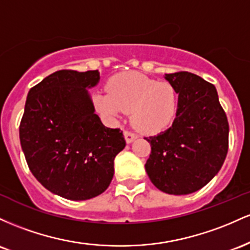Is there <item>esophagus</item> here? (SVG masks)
<instances>
[{
    "label": "esophagus",
    "instance_id": "1",
    "mask_svg": "<svg viewBox=\"0 0 250 250\" xmlns=\"http://www.w3.org/2000/svg\"><path fill=\"white\" fill-rule=\"evenodd\" d=\"M124 137H125V140H126V143H127V144H131V143H132L133 140L137 138L136 134L132 133V132H130V131H125Z\"/></svg>",
    "mask_w": 250,
    "mask_h": 250
}]
</instances>
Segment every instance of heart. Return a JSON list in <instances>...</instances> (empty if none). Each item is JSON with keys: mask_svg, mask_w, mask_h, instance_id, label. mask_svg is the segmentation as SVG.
I'll use <instances>...</instances> for the list:
<instances>
[{"mask_svg": "<svg viewBox=\"0 0 250 250\" xmlns=\"http://www.w3.org/2000/svg\"><path fill=\"white\" fill-rule=\"evenodd\" d=\"M108 94H93L95 110L116 120L131 112V124L144 134H157L169 128L178 110V92L167 81L157 83L138 72L120 73L110 80Z\"/></svg>", "mask_w": 250, "mask_h": 250, "instance_id": "heart-1", "label": "heart"}]
</instances>
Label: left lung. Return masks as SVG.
<instances>
[{
    "label": "left lung",
    "mask_w": 250,
    "mask_h": 250,
    "mask_svg": "<svg viewBox=\"0 0 250 250\" xmlns=\"http://www.w3.org/2000/svg\"><path fill=\"white\" fill-rule=\"evenodd\" d=\"M164 78L177 89L178 110L171 127L145 138L151 144L145 170L161 191L188 195L207 186L222 167L228 119L212 83L189 72Z\"/></svg>",
    "instance_id": "obj_1"
}]
</instances>
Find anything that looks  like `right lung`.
<instances>
[{
    "mask_svg": "<svg viewBox=\"0 0 250 250\" xmlns=\"http://www.w3.org/2000/svg\"><path fill=\"white\" fill-rule=\"evenodd\" d=\"M98 71L62 69L28 92L20 142L28 167L50 192L72 201L99 196L110 186L114 158L126 143L119 128L95 114L88 89Z\"/></svg>",
    "mask_w": 250,
    "mask_h": 250,
    "instance_id": "obj_1",
    "label": "right lung"
}]
</instances>
